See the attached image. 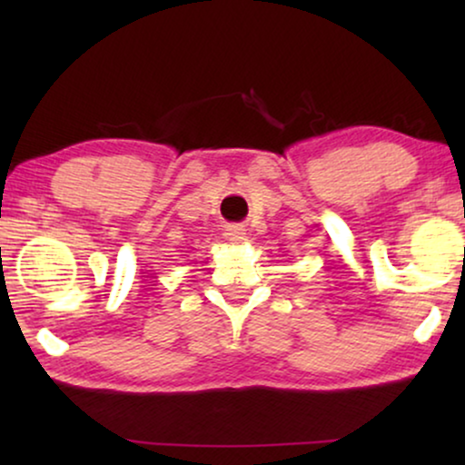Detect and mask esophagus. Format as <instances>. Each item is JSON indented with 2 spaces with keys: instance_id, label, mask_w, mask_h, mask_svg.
<instances>
[{
  "instance_id": "esophagus-1",
  "label": "esophagus",
  "mask_w": 465,
  "mask_h": 465,
  "mask_svg": "<svg viewBox=\"0 0 465 465\" xmlns=\"http://www.w3.org/2000/svg\"><path fill=\"white\" fill-rule=\"evenodd\" d=\"M245 228L241 224H228L224 228V237L231 241V243H243L245 241Z\"/></svg>"
}]
</instances>
